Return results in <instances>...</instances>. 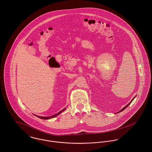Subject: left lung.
<instances>
[{
  "instance_id": "8db88e82",
  "label": "left lung",
  "mask_w": 152,
  "mask_h": 152,
  "mask_svg": "<svg viewBox=\"0 0 152 152\" xmlns=\"http://www.w3.org/2000/svg\"><path fill=\"white\" fill-rule=\"evenodd\" d=\"M134 99V98H133V99H132V100H131V102H130V103H129L128 104H127V105H126V106H125L124 107H123V109H121V110L120 111V112H121V111H123V110H124V109H126V107H127V106H129V104H130V103H132V101L133 100V99Z\"/></svg>"
}]
</instances>
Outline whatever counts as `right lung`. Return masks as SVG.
<instances>
[{
	"label": "right lung",
	"mask_w": 152,
	"mask_h": 152,
	"mask_svg": "<svg viewBox=\"0 0 152 152\" xmlns=\"http://www.w3.org/2000/svg\"><path fill=\"white\" fill-rule=\"evenodd\" d=\"M65 109H66V108L63 109L62 110H61V111H60L59 112H58L57 114H55V115H54L52 116L51 117H50V116H49V117H42V116H36H36L37 117H38V118H40V119H51V118H55V117L57 116L58 115L61 114V113L62 112H63V111H64Z\"/></svg>",
	"instance_id": "add662e5"
}]
</instances>
